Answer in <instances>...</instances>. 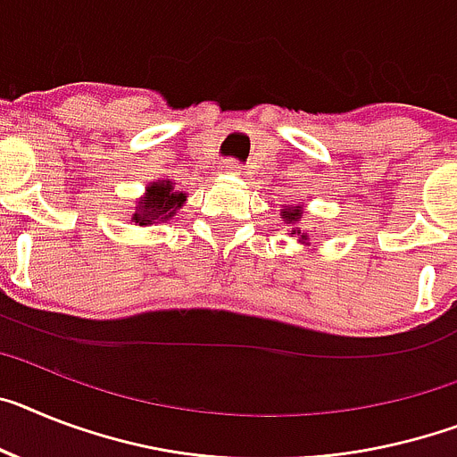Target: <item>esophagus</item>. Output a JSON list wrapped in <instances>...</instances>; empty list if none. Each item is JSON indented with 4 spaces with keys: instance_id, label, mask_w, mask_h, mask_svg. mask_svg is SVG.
Segmentation results:
<instances>
[{
    "instance_id": "34e87169",
    "label": "esophagus",
    "mask_w": 457,
    "mask_h": 457,
    "mask_svg": "<svg viewBox=\"0 0 457 457\" xmlns=\"http://www.w3.org/2000/svg\"><path fill=\"white\" fill-rule=\"evenodd\" d=\"M222 170L228 171V174H235V176H239V174H241V164H239V162H232V160H229V162H225V164H222Z\"/></svg>"
}]
</instances>
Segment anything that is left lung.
Segmentation results:
<instances>
[{"instance_id":"8db88e82","label":"left lung","mask_w":457,"mask_h":457,"mask_svg":"<svg viewBox=\"0 0 457 457\" xmlns=\"http://www.w3.org/2000/svg\"><path fill=\"white\" fill-rule=\"evenodd\" d=\"M281 216L286 218L287 225H297V222L302 220V204L286 206V209H281ZM290 235L297 237V241H300V244H309V235H306V232H302L300 228L290 229Z\"/></svg>"}]
</instances>
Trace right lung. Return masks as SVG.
I'll list each match as a JSON object with an SVG mask.
<instances>
[{
	"mask_svg": "<svg viewBox=\"0 0 457 457\" xmlns=\"http://www.w3.org/2000/svg\"><path fill=\"white\" fill-rule=\"evenodd\" d=\"M186 202V193H176L171 181H155L145 187V195L137 202L132 222L148 228L153 222H164L174 216Z\"/></svg>",
	"mask_w": 457,
	"mask_h": 457,
	"instance_id": "obj_1",
	"label": "right lung"
}]
</instances>
